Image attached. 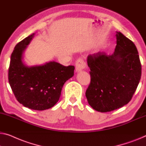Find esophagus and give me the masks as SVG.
Listing matches in <instances>:
<instances>
[{
	"label": "esophagus",
	"instance_id": "obj_1",
	"mask_svg": "<svg viewBox=\"0 0 146 146\" xmlns=\"http://www.w3.org/2000/svg\"><path fill=\"white\" fill-rule=\"evenodd\" d=\"M86 67V64L83 58H79L75 62V69L77 72L83 70Z\"/></svg>",
	"mask_w": 146,
	"mask_h": 146
}]
</instances>
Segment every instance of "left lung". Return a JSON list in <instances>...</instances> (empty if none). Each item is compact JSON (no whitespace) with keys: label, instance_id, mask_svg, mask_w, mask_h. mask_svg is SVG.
Listing matches in <instances>:
<instances>
[{"label":"left lung","instance_id":"left-lung-1","mask_svg":"<svg viewBox=\"0 0 146 146\" xmlns=\"http://www.w3.org/2000/svg\"><path fill=\"white\" fill-rule=\"evenodd\" d=\"M114 53L98 52L87 58L90 82L86 97L98 111L110 112L131 100L142 75L138 50L132 40L117 32Z\"/></svg>","mask_w":146,"mask_h":146}]
</instances>
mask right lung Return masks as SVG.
<instances>
[{
    "label": "right lung",
    "mask_w": 146,
    "mask_h": 146,
    "mask_svg": "<svg viewBox=\"0 0 146 146\" xmlns=\"http://www.w3.org/2000/svg\"><path fill=\"white\" fill-rule=\"evenodd\" d=\"M35 35L28 36L15 46L11 55L8 81L16 98L25 107L42 111L59 100L62 87L74 75L75 67L51 62L29 67L22 62L23 51Z\"/></svg>",
    "instance_id": "add662e5"
}]
</instances>
